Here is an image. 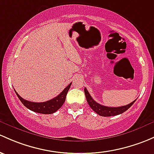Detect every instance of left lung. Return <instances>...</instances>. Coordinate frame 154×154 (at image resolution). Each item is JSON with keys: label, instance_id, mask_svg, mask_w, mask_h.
<instances>
[{"label": "left lung", "instance_id": "obj_1", "mask_svg": "<svg viewBox=\"0 0 154 154\" xmlns=\"http://www.w3.org/2000/svg\"><path fill=\"white\" fill-rule=\"evenodd\" d=\"M84 92H85V97H86L87 102H88L89 106L92 108L94 111H95L97 114L102 116H112L122 114L125 111H127L136 101L135 100L132 103H131L130 104L127 105V106L120 107H108L99 104L95 100H94L93 98L90 95V94L88 93L86 88H84Z\"/></svg>", "mask_w": 154, "mask_h": 154}]
</instances>
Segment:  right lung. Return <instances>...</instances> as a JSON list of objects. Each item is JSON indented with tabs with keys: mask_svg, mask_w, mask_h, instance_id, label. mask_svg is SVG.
I'll list each match as a JSON object with an SVG mask.
<instances>
[{
	"mask_svg": "<svg viewBox=\"0 0 154 154\" xmlns=\"http://www.w3.org/2000/svg\"><path fill=\"white\" fill-rule=\"evenodd\" d=\"M72 82L68 85L64 90L61 92L60 94H58L56 97L51 99L48 101L43 102V103H34V102H30L28 100H26L23 99L17 92L15 91L17 97L21 101L24 106L26 107L27 108L34 111V112L39 113V114H51L57 111L58 109L61 108V106L63 105L65 100H66V94L70 88Z\"/></svg>",
	"mask_w": 154,
	"mask_h": 154,
	"instance_id": "add662e5",
	"label": "right lung"
}]
</instances>
